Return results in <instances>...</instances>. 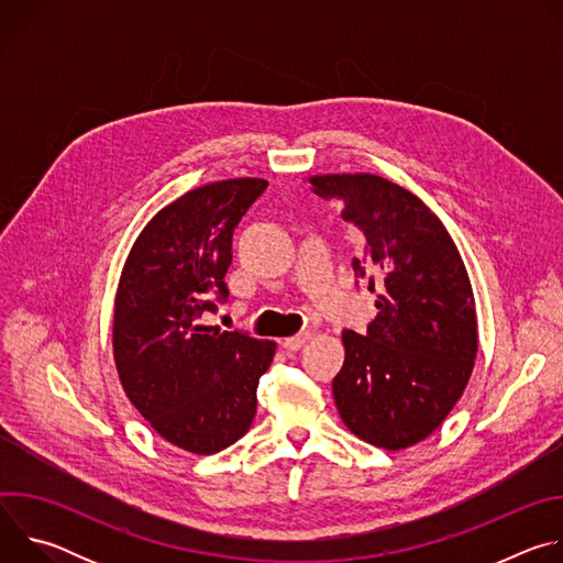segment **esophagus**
I'll return each instance as SVG.
<instances>
[{"label": "esophagus", "mask_w": 563, "mask_h": 563, "mask_svg": "<svg viewBox=\"0 0 563 563\" xmlns=\"http://www.w3.org/2000/svg\"><path fill=\"white\" fill-rule=\"evenodd\" d=\"M309 339H311V332H300V334H296V336H291V339H285V341H283V347H285L287 352H298Z\"/></svg>", "instance_id": "34e87169"}]
</instances>
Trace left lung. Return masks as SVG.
Listing matches in <instances>:
<instances>
[{"mask_svg":"<svg viewBox=\"0 0 563 563\" xmlns=\"http://www.w3.org/2000/svg\"><path fill=\"white\" fill-rule=\"evenodd\" d=\"M343 200L363 233L356 285L376 291L365 334L343 332L345 363L332 391L343 423L363 441L404 450L430 437L461 398L476 358L472 285L443 222L408 189L372 174L309 178Z\"/></svg>","mask_w":563,"mask_h":563,"instance_id":"1","label":"left lung"}]
</instances>
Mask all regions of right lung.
I'll return each mask as SVG.
<instances>
[{
    "mask_svg": "<svg viewBox=\"0 0 563 563\" xmlns=\"http://www.w3.org/2000/svg\"><path fill=\"white\" fill-rule=\"evenodd\" d=\"M267 180L235 178L187 191L157 211L124 263L113 356L135 410L165 441L213 454L247 434L276 343L202 325L224 302L233 229Z\"/></svg>",
    "mask_w": 563,
    "mask_h": 563,
    "instance_id": "1",
    "label": "right lung"
}]
</instances>
